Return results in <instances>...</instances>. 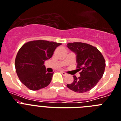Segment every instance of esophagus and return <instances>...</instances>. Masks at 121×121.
Here are the masks:
<instances>
[{"label":"esophagus","instance_id":"esophagus-1","mask_svg":"<svg viewBox=\"0 0 121 121\" xmlns=\"http://www.w3.org/2000/svg\"><path fill=\"white\" fill-rule=\"evenodd\" d=\"M61 74H62L63 76H66V75H67V73H66L64 72V71H61Z\"/></svg>","mask_w":121,"mask_h":121}]
</instances>
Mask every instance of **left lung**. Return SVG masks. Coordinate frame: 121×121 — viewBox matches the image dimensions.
I'll list each match as a JSON object with an SVG mask.
<instances>
[{"mask_svg": "<svg viewBox=\"0 0 121 121\" xmlns=\"http://www.w3.org/2000/svg\"><path fill=\"white\" fill-rule=\"evenodd\" d=\"M68 48L76 55L78 71L80 76H73L74 81L66 86L76 93H85L96 86L103 77L106 61L98 49L89 44L74 42L67 44Z\"/></svg>", "mask_w": 121, "mask_h": 121, "instance_id": "left-lung-1", "label": "left lung"}]
</instances>
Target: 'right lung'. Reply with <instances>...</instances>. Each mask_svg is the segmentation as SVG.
Returning <instances> with one entry per match:
<instances>
[{
    "mask_svg": "<svg viewBox=\"0 0 121 121\" xmlns=\"http://www.w3.org/2000/svg\"><path fill=\"white\" fill-rule=\"evenodd\" d=\"M61 45L40 40L27 42L20 48L15 58V66L19 79L28 89L36 91L48 86L53 73L47 72L44 63Z\"/></svg>",
    "mask_w": 121,
    "mask_h": 121,
    "instance_id": "obj_1",
    "label": "right lung"
}]
</instances>
